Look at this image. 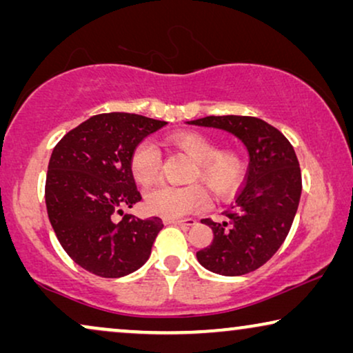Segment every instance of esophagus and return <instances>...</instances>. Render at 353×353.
I'll use <instances>...</instances> for the list:
<instances>
[{"label":"esophagus","instance_id":"1","mask_svg":"<svg viewBox=\"0 0 353 353\" xmlns=\"http://www.w3.org/2000/svg\"><path fill=\"white\" fill-rule=\"evenodd\" d=\"M165 225H183V226H192L196 225L194 219H163Z\"/></svg>","mask_w":353,"mask_h":353}]
</instances>
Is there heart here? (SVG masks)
Segmentation results:
<instances>
[{
	"mask_svg": "<svg viewBox=\"0 0 353 353\" xmlns=\"http://www.w3.org/2000/svg\"><path fill=\"white\" fill-rule=\"evenodd\" d=\"M178 151L186 154L194 162L190 180H201L215 196H228L243 181L245 161L243 154L234 149H221L205 134L197 132H178L168 138ZM161 152L156 144L144 139L133 149L130 156V170L134 180L148 185L156 180L161 172ZM209 194L202 185L185 188L159 185L148 191L144 205L152 215L163 219H178L191 212L204 209Z\"/></svg>",
	"mask_w": 353,
	"mask_h": 353,
	"instance_id": "heart-1",
	"label": "heart"
}]
</instances>
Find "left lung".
I'll use <instances>...</instances> for the list:
<instances>
[{
    "mask_svg": "<svg viewBox=\"0 0 353 353\" xmlns=\"http://www.w3.org/2000/svg\"><path fill=\"white\" fill-rule=\"evenodd\" d=\"M188 123L225 130L249 152L244 185L226 220H201L214 231V241L196 257L223 276L254 272L281 248L301 201L302 175L292 144L278 128L248 115H210Z\"/></svg>",
    "mask_w": 353,
    "mask_h": 353,
    "instance_id": "obj_1",
    "label": "left lung"
}]
</instances>
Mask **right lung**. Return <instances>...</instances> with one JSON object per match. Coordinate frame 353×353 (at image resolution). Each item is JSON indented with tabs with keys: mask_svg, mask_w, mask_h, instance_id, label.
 Here are the masks:
<instances>
[{
	"mask_svg": "<svg viewBox=\"0 0 353 353\" xmlns=\"http://www.w3.org/2000/svg\"><path fill=\"white\" fill-rule=\"evenodd\" d=\"M167 122L138 114H98L52 149L45 199L51 226L77 265L101 278L143 267L163 228L159 216L123 214L141 201L130 170L133 149ZM123 214L117 222L114 216Z\"/></svg>",
	"mask_w": 353,
	"mask_h": 353,
	"instance_id": "right-lung-1",
	"label": "right lung"
}]
</instances>
